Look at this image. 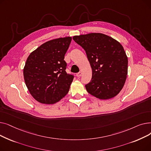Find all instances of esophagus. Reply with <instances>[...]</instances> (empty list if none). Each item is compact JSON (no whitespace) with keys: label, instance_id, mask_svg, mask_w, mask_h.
<instances>
[{"label":"esophagus","instance_id":"obj_1","mask_svg":"<svg viewBox=\"0 0 151 151\" xmlns=\"http://www.w3.org/2000/svg\"><path fill=\"white\" fill-rule=\"evenodd\" d=\"M81 75H82V72H81V71H80V72H79V73L76 74V76L77 77H80Z\"/></svg>","mask_w":151,"mask_h":151}]
</instances>
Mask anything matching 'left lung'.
I'll return each mask as SVG.
<instances>
[{
    "label": "left lung",
    "mask_w": 151,
    "mask_h": 151,
    "mask_svg": "<svg viewBox=\"0 0 151 151\" xmlns=\"http://www.w3.org/2000/svg\"><path fill=\"white\" fill-rule=\"evenodd\" d=\"M73 39L85 50L92 70V80L85 86L87 91L101 100L116 96L128 73V58L122 45L101 33L76 35Z\"/></svg>",
    "instance_id": "obj_1"
}]
</instances>
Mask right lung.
I'll return each instance as SVG.
<instances>
[{
	"label": "right lung",
	"instance_id": "add662e5",
	"mask_svg": "<svg viewBox=\"0 0 151 151\" xmlns=\"http://www.w3.org/2000/svg\"><path fill=\"white\" fill-rule=\"evenodd\" d=\"M71 37L46 42L28 56L23 75L27 88L37 101L52 105L68 93L73 76L68 75L64 59Z\"/></svg>",
	"mask_w": 151,
	"mask_h": 151
}]
</instances>
